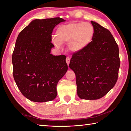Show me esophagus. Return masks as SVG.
Masks as SVG:
<instances>
[{
	"instance_id": "obj_1",
	"label": "esophagus",
	"mask_w": 131,
	"mask_h": 131,
	"mask_svg": "<svg viewBox=\"0 0 131 131\" xmlns=\"http://www.w3.org/2000/svg\"><path fill=\"white\" fill-rule=\"evenodd\" d=\"M70 58L69 57L66 58V63H67V64H68V65H69V63H70Z\"/></svg>"
}]
</instances>
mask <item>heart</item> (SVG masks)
Masks as SVG:
<instances>
[{
	"label": "heart",
	"mask_w": 131,
	"mask_h": 131,
	"mask_svg": "<svg viewBox=\"0 0 131 131\" xmlns=\"http://www.w3.org/2000/svg\"><path fill=\"white\" fill-rule=\"evenodd\" d=\"M94 33L93 26L89 23H70L57 28L53 42L56 47H60L61 43L68 42L69 50L79 52L92 42Z\"/></svg>",
	"instance_id": "b5f03b06"
}]
</instances>
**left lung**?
I'll return each mask as SVG.
<instances>
[{
    "instance_id": "obj_1",
    "label": "left lung",
    "mask_w": 131,
    "mask_h": 131,
    "mask_svg": "<svg viewBox=\"0 0 131 131\" xmlns=\"http://www.w3.org/2000/svg\"><path fill=\"white\" fill-rule=\"evenodd\" d=\"M94 33L84 49L74 53L69 68L74 72L77 94L81 99L104 97L117 82L120 65L119 50L111 32L91 21Z\"/></svg>"
}]
</instances>
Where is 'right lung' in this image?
<instances>
[{
    "label": "right lung",
    "instance_id": "1",
    "mask_svg": "<svg viewBox=\"0 0 131 131\" xmlns=\"http://www.w3.org/2000/svg\"><path fill=\"white\" fill-rule=\"evenodd\" d=\"M65 21L61 18L33 20L16 39L12 56L14 78L22 94L31 101L53 100L58 82L67 72L66 57L50 53L54 47L53 30Z\"/></svg>",
    "mask_w": 131,
    "mask_h": 131
}]
</instances>
